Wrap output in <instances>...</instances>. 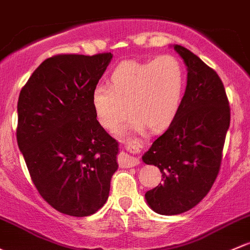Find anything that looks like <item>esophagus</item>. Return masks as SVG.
<instances>
[{
    "label": "esophagus",
    "instance_id": "esophagus-1",
    "mask_svg": "<svg viewBox=\"0 0 250 250\" xmlns=\"http://www.w3.org/2000/svg\"><path fill=\"white\" fill-rule=\"evenodd\" d=\"M143 146L144 143H141V140H128L125 143V148L129 152H138L139 149L143 148ZM120 163L123 167H136L140 163V160H139V158H136V157L130 156L127 152H123L120 158Z\"/></svg>",
    "mask_w": 250,
    "mask_h": 250
}]
</instances>
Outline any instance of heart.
Instances as JSON below:
<instances>
[{"mask_svg": "<svg viewBox=\"0 0 250 250\" xmlns=\"http://www.w3.org/2000/svg\"><path fill=\"white\" fill-rule=\"evenodd\" d=\"M185 91V69L177 57L163 55L151 61L121 62L110 75L109 86L98 85L92 92V106L102 127L118 132L162 130L172 122Z\"/></svg>", "mask_w": 250, "mask_h": 250, "instance_id": "obj_1", "label": "heart"}]
</instances>
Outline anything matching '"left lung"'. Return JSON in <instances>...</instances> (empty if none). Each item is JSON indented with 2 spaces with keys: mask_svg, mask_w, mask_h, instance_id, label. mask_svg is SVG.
<instances>
[{
  "mask_svg": "<svg viewBox=\"0 0 250 250\" xmlns=\"http://www.w3.org/2000/svg\"><path fill=\"white\" fill-rule=\"evenodd\" d=\"M175 51L187 65V87L177 115L143 156L162 172L163 183L145 194L148 206L164 215L187 212L213 186L230 125V106L217 73L181 45Z\"/></svg>",
  "mask_w": 250,
  "mask_h": 250,
  "instance_id": "8db88e82",
  "label": "left lung"
}]
</instances>
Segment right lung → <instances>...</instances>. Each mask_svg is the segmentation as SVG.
<instances>
[{
	"label": "right lung",
	"instance_id": "right-lung-1",
	"mask_svg": "<svg viewBox=\"0 0 250 250\" xmlns=\"http://www.w3.org/2000/svg\"><path fill=\"white\" fill-rule=\"evenodd\" d=\"M111 59V52L50 57L18 101V146L33 185L50 206L73 217L103 207L118 167V143L92 106V92Z\"/></svg>",
	"mask_w": 250,
	"mask_h": 250
}]
</instances>
